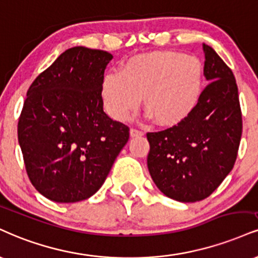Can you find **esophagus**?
Masks as SVG:
<instances>
[{
    "mask_svg": "<svg viewBox=\"0 0 258 258\" xmlns=\"http://www.w3.org/2000/svg\"><path fill=\"white\" fill-rule=\"evenodd\" d=\"M144 135L142 131H139V130H136V128H131L130 130V136H131L132 138L135 137H142V136Z\"/></svg>",
    "mask_w": 258,
    "mask_h": 258,
    "instance_id": "esophagus-1",
    "label": "esophagus"
}]
</instances>
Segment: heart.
I'll list each match as a JSON object with an SVG mask.
<instances>
[{
    "instance_id": "heart-1",
    "label": "heart",
    "mask_w": 258,
    "mask_h": 258,
    "mask_svg": "<svg viewBox=\"0 0 258 258\" xmlns=\"http://www.w3.org/2000/svg\"><path fill=\"white\" fill-rule=\"evenodd\" d=\"M206 70L200 58L179 51H153L127 60L119 73H107L101 98L108 115L126 121L141 97L157 125L175 127L190 117L200 104Z\"/></svg>"
}]
</instances>
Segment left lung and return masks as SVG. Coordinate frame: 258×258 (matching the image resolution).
<instances>
[{"mask_svg": "<svg viewBox=\"0 0 258 258\" xmlns=\"http://www.w3.org/2000/svg\"><path fill=\"white\" fill-rule=\"evenodd\" d=\"M206 79L200 104L181 125L147 135L148 169L159 190L182 203L213 194L237 159L243 121L235 78L212 46L203 44Z\"/></svg>", "mask_w": 258, "mask_h": 258, "instance_id": "1", "label": "left lung"}]
</instances>
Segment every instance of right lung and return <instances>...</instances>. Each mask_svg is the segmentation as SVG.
Listing matches in <instances>:
<instances>
[{"mask_svg":"<svg viewBox=\"0 0 258 258\" xmlns=\"http://www.w3.org/2000/svg\"><path fill=\"white\" fill-rule=\"evenodd\" d=\"M113 55L74 46L31 84L18 123L27 175L48 200L74 203L103 185L128 127L103 111L101 83Z\"/></svg>","mask_w":258,"mask_h":258,"instance_id":"right-lung-1","label":"right lung"}]
</instances>
